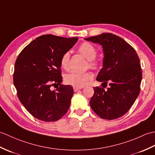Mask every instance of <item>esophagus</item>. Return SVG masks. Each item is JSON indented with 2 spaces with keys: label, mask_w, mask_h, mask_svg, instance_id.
Wrapping results in <instances>:
<instances>
[{
  "label": "esophagus",
  "mask_w": 155,
  "mask_h": 155,
  "mask_svg": "<svg viewBox=\"0 0 155 155\" xmlns=\"http://www.w3.org/2000/svg\"><path fill=\"white\" fill-rule=\"evenodd\" d=\"M73 88H74V92H76V91H77L78 90L81 89L82 88H78V87H74Z\"/></svg>",
  "instance_id": "esophagus-1"
}]
</instances>
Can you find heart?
I'll return each mask as SVG.
<instances>
[{
  "mask_svg": "<svg viewBox=\"0 0 155 155\" xmlns=\"http://www.w3.org/2000/svg\"><path fill=\"white\" fill-rule=\"evenodd\" d=\"M78 51L88 61V65L90 67L96 68L98 67V62L94 59L97 56V49L94 45L88 42H84L79 46ZM69 58H70V54L68 52H65L62 54L61 58V65L62 68H68ZM91 78L92 74L89 72H72L65 76L64 81L68 84L72 85L74 87L81 88L86 85L88 81H90Z\"/></svg>",
  "mask_w": 155,
  "mask_h": 155,
  "instance_id": "obj_1",
  "label": "heart"
}]
</instances>
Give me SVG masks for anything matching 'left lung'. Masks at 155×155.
I'll return each mask as SVG.
<instances>
[{
  "instance_id": "obj_1",
  "label": "left lung",
  "mask_w": 155,
  "mask_h": 155,
  "mask_svg": "<svg viewBox=\"0 0 155 155\" xmlns=\"http://www.w3.org/2000/svg\"><path fill=\"white\" fill-rule=\"evenodd\" d=\"M103 47V68L97 81L105 87L94 88L90 106L101 118L113 120L127 113L140 93L142 72L136 51L123 38L112 33H103L84 38Z\"/></svg>"
}]
</instances>
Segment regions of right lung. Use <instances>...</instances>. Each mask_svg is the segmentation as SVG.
Returning <instances> with one entry per match:
<instances>
[{
	"instance_id": "1",
	"label": "right lung",
	"mask_w": 155,
	"mask_h": 155,
	"mask_svg": "<svg viewBox=\"0 0 155 155\" xmlns=\"http://www.w3.org/2000/svg\"><path fill=\"white\" fill-rule=\"evenodd\" d=\"M78 39L42 35L28 44L16 58L13 82L18 97L38 120L54 122L68 110L74 91L71 85L61 84V58ZM55 85L59 87L52 91L51 87Z\"/></svg>"
}]
</instances>
